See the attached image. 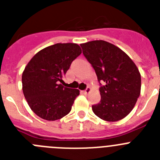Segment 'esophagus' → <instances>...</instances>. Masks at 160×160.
I'll use <instances>...</instances> for the list:
<instances>
[{
	"label": "esophagus",
	"instance_id": "1",
	"mask_svg": "<svg viewBox=\"0 0 160 160\" xmlns=\"http://www.w3.org/2000/svg\"><path fill=\"white\" fill-rule=\"evenodd\" d=\"M90 90H91V89H90L89 87H87V88L83 90V93H84V94H88V93L90 92Z\"/></svg>",
	"mask_w": 160,
	"mask_h": 160
}]
</instances>
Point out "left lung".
Instances as JSON below:
<instances>
[{
    "instance_id": "obj_1",
    "label": "left lung",
    "mask_w": 160,
    "mask_h": 160,
    "mask_svg": "<svg viewBox=\"0 0 160 160\" xmlns=\"http://www.w3.org/2000/svg\"><path fill=\"white\" fill-rule=\"evenodd\" d=\"M80 46L100 84L101 100L92 106L94 113L108 122L125 118L140 94L141 75L137 66L122 49L105 41Z\"/></svg>"
}]
</instances>
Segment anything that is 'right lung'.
I'll use <instances>...</instances> for the list:
<instances>
[{
	"instance_id": "1",
	"label": "right lung",
	"mask_w": 160,
	"mask_h": 160,
	"mask_svg": "<svg viewBox=\"0 0 160 160\" xmlns=\"http://www.w3.org/2000/svg\"><path fill=\"white\" fill-rule=\"evenodd\" d=\"M74 43H57L32 58L22 73V90L33 112L43 119H60L71 111L79 90L64 87L62 78L81 54Z\"/></svg>"
}]
</instances>
